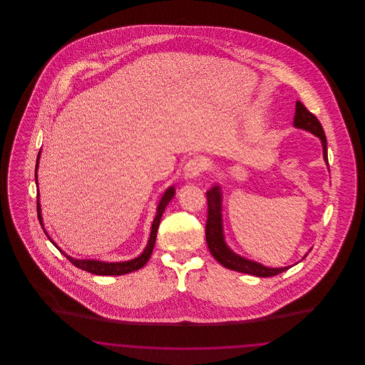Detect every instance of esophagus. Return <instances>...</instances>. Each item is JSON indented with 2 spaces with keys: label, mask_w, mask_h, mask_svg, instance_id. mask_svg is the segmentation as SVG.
Segmentation results:
<instances>
[{
  "label": "esophagus",
  "mask_w": 365,
  "mask_h": 365,
  "mask_svg": "<svg viewBox=\"0 0 365 365\" xmlns=\"http://www.w3.org/2000/svg\"><path fill=\"white\" fill-rule=\"evenodd\" d=\"M202 171H204V163L200 158H191L185 165L183 175H185V179L195 180Z\"/></svg>",
  "instance_id": "esophagus-1"
}]
</instances>
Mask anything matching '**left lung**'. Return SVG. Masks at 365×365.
I'll use <instances>...</instances> for the list:
<instances>
[{"label": "left lung", "mask_w": 365, "mask_h": 365, "mask_svg": "<svg viewBox=\"0 0 365 365\" xmlns=\"http://www.w3.org/2000/svg\"><path fill=\"white\" fill-rule=\"evenodd\" d=\"M293 125L295 128L305 130L316 135L322 142L323 148V158L329 167V156H327V138L323 131V127L317 118L311 113L304 104L299 101L295 103V115ZM207 198H208V220H207V227H205V237H207V243H208L209 252L212 256L219 261L223 267L232 271H238L242 274H249L255 275L259 278H269L275 277L284 271H287L289 267H282V268H271L265 267L257 261L246 259L241 255L235 253L226 242L225 237V227H223V192L220 185H215L212 189L207 191ZM311 252V250H309ZM308 253L302 257L305 259Z\"/></svg>", "instance_id": "obj_1"}]
</instances>
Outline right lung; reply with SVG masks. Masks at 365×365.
<instances>
[{
  "label": "right lung",
  "instance_id": "add662e5",
  "mask_svg": "<svg viewBox=\"0 0 365 365\" xmlns=\"http://www.w3.org/2000/svg\"><path fill=\"white\" fill-rule=\"evenodd\" d=\"M39 157H41V150L38 153L36 157V165H35V183L38 185V167H39ZM175 195V187L174 186H170L167 190L164 191L163 197L160 198L158 201V205L156 209V216L153 219V223H152V228H150V235H149V240H148V245L146 247L143 249V252L139 255L138 257L135 259H131V260L127 261H101L96 260V259H73L71 257L70 255H67L66 252H63L57 243L53 241L52 238L49 237L48 231L45 230L43 226V219H42V212H41V202H39V190H38V197H36V212H38V219H39V223L42 226L43 232L46 234V237L49 238V241L68 259V260L78 268L90 272V274H94V275H103V277H118V275H124V274H130L133 271H137L139 268H142L149 259L152 256V252H153V247H155V243H156L157 230L160 226V220H161V216L164 213V209L170 204V201L174 198Z\"/></svg>",
  "mask_w": 365,
  "mask_h": 365
}]
</instances>
